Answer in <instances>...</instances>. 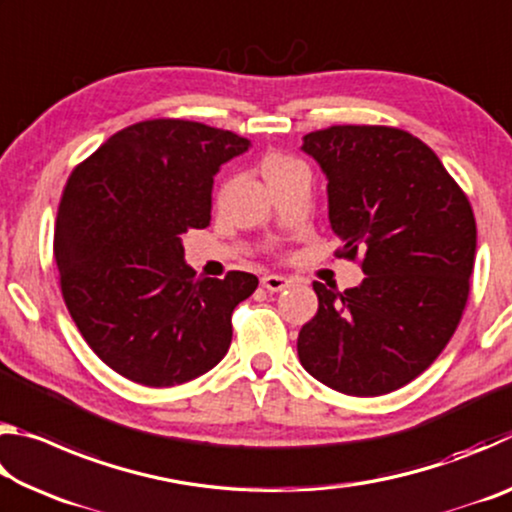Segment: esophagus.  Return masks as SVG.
Returning a JSON list of instances; mask_svg holds the SVG:
<instances>
[{"mask_svg":"<svg viewBox=\"0 0 512 512\" xmlns=\"http://www.w3.org/2000/svg\"><path fill=\"white\" fill-rule=\"evenodd\" d=\"M262 287L266 291L277 293V291H282V289L289 287V280L284 275H264L262 277Z\"/></svg>","mask_w":512,"mask_h":512,"instance_id":"1","label":"esophagus"}]
</instances>
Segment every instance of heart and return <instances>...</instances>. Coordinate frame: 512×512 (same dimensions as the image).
<instances>
[{
    "mask_svg": "<svg viewBox=\"0 0 512 512\" xmlns=\"http://www.w3.org/2000/svg\"><path fill=\"white\" fill-rule=\"evenodd\" d=\"M259 167H262L266 183H271V180L284 176V173L300 169L302 164L296 158H289V155H284V153H266Z\"/></svg>",
    "mask_w": 512,
    "mask_h": 512,
    "instance_id": "b5f03b06",
    "label": "heart"
}]
</instances>
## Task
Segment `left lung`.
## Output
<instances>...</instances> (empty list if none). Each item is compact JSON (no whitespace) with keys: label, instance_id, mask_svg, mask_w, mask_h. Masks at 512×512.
I'll return each instance as SVG.
<instances>
[{"label":"left lung","instance_id":"1","mask_svg":"<svg viewBox=\"0 0 512 512\" xmlns=\"http://www.w3.org/2000/svg\"><path fill=\"white\" fill-rule=\"evenodd\" d=\"M327 176L336 255L363 282H314L298 357L334 391L375 397L427 370L461 323L476 253L472 205L427 144L391 126H329L302 140Z\"/></svg>","mask_w":512,"mask_h":512}]
</instances>
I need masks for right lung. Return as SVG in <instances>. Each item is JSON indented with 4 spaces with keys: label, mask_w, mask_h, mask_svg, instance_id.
<instances>
[{
    "label": "right lung",
    "mask_w": 512,
    "mask_h": 512,
    "mask_svg": "<svg viewBox=\"0 0 512 512\" xmlns=\"http://www.w3.org/2000/svg\"><path fill=\"white\" fill-rule=\"evenodd\" d=\"M250 142L185 119H149L69 176L54 255L69 316L94 354L135 384H185L219 363L232 311L257 277H196L183 235L210 225L216 171Z\"/></svg>",
    "instance_id": "right-lung-1"
}]
</instances>
